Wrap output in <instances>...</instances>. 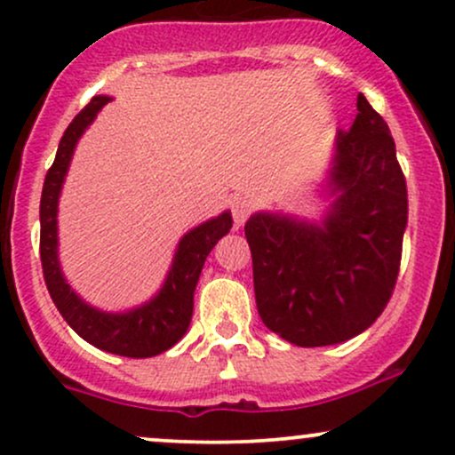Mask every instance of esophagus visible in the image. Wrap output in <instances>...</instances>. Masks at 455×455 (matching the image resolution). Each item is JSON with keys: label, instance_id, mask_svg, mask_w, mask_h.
<instances>
[{"label": "esophagus", "instance_id": "1", "mask_svg": "<svg viewBox=\"0 0 455 455\" xmlns=\"http://www.w3.org/2000/svg\"><path fill=\"white\" fill-rule=\"evenodd\" d=\"M250 212H252V205H250L248 198H235L231 203V213H233V220H235V227H242V224L248 220Z\"/></svg>", "mask_w": 455, "mask_h": 455}]
</instances>
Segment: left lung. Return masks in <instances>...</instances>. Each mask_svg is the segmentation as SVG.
<instances>
[{"instance_id":"8db88e82","label":"left lung","mask_w":455,"mask_h":455,"mask_svg":"<svg viewBox=\"0 0 455 455\" xmlns=\"http://www.w3.org/2000/svg\"><path fill=\"white\" fill-rule=\"evenodd\" d=\"M357 111L333 140L321 220L257 212L245 222L259 315L295 347L359 336L385 310L398 278L406 181L389 126L363 93Z\"/></svg>"}]
</instances>
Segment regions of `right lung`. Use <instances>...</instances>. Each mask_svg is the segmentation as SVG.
Segmentation results:
<instances>
[{
	"instance_id": "1",
	"label": "right lung",
	"mask_w": 455,
	"mask_h": 455,
	"mask_svg": "<svg viewBox=\"0 0 455 455\" xmlns=\"http://www.w3.org/2000/svg\"><path fill=\"white\" fill-rule=\"evenodd\" d=\"M111 100V96H93L92 102L72 119L60 140L55 162L44 177L43 198H40V260H43L44 282L51 299L64 321L83 340L100 351L145 359L169 351L184 338L192 321L195 291L203 265L218 239L231 231L233 218L227 210L220 216L190 228L177 243L160 291L140 306L122 312H108L83 299L68 284L61 271L57 212H60L61 188H64L78 139L92 126L104 104Z\"/></svg>"
}]
</instances>
